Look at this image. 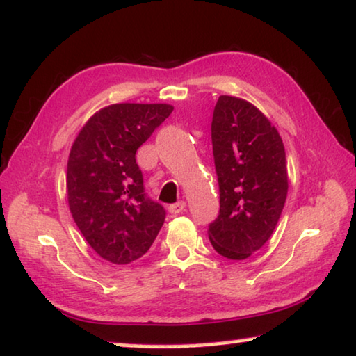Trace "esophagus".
I'll use <instances>...</instances> for the list:
<instances>
[{
	"mask_svg": "<svg viewBox=\"0 0 356 356\" xmlns=\"http://www.w3.org/2000/svg\"><path fill=\"white\" fill-rule=\"evenodd\" d=\"M185 206H187V203H185V201H177V203H174V204H169L168 206V211L171 212V214H180V212L182 211H185Z\"/></svg>",
	"mask_w": 356,
	"mask_h": 356,
	"instance_id": "obj_1",
	"label": "esophagus"
}]
</instances>
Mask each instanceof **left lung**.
Masks as SVG:
<instances>
[{"instance_id":"obj_1","label":"left lung","mask_w":356,"mask_h":356,"mask_svg":"<svg viewBox=\"0 0 356 356\" xmlns=\"http://www.w3.org/2000/svg\"><path fill=\"white\" fill-rule=\"evenodd\" d=\"M211 139L220 211L209 224V241L220 256L243 261L268 241L284 208V145L261 110L233 95L217 100Z\"/></svg>"}]
</instances>
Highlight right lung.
Masks as SVG:
<instances>
[{"label":"right lung","mask_w":356,"mask_h":356,"mask_svg":"<svg viewBox=\"0 0 356 356\" xmlns=\"http://www.w3.org/2000/svg\"><path fill=\"white\" fill-rule=\"evenodd\" d=\"M168 104H113L86 121L67 163L73 220L100 257L124 265L144 256L166 211L147 198L136 152L171 115Z\"/></svg>","instance_id":"right-lung-1"}]
</instances>
